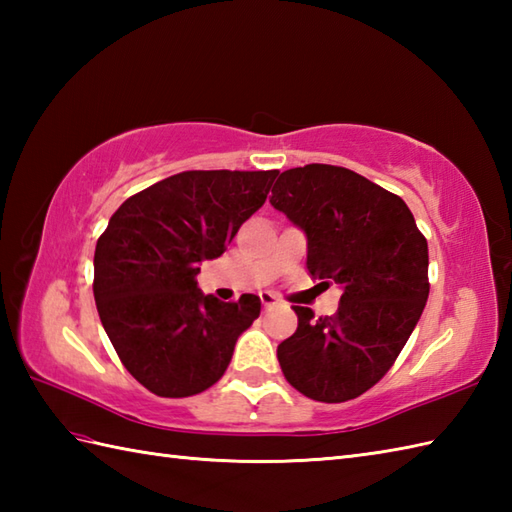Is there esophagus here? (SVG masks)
Returning <instances> with one entry per match:
<instances>
[{
  "mask_svg": "<svg viewBox=\"0 0 512 512\" xmlns=\"http://www.w3.org/2000/svg\"><path fill=\"white\" fill-rule=\"evenodd\" d=\"M259 297H262V303H264V308L266 310H270V308H275L277 306V297L273 295V292H262V295H259Z\"/></svg>",
  "mask_w": 512,
  "mask_h": 512,
  "instance_id": "34e87169",
  "label": "esophagus"
}]
</instances>
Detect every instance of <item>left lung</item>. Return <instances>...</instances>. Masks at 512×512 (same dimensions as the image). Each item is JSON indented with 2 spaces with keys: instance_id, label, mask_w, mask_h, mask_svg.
I'll return each mask as SVG.
<instances>
[{
  "instance_id": "8db88e82",
  "label": "left lung",
  "mask_w": 512,
  "mask_h": 512,
  "mask_svg": "<svg viewBox=\"0 0 512 512\" xmlns=\"http://www.w3.org/2000/svg\"><path fill=\"white\" fill-rule=\"evenodd\" d=\"M270 204L306 231L310 275L343 288L332 317L292 306L299 325L277 347L281 372L312 400L358 398L396 363L424 310L427 239L402 198L345 167L288 169Z\"/></svg>"
}]
</instances>
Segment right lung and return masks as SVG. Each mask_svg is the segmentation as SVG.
<instances>
[{
    "instance_id": "obj_1",
    "label": "right lung",
    "mask_w": 512,
    "mask_h": 512,
    "mask_svg": "<svg viewBox=\"0 0 512 512\" xmlns=\"http://www.w3.org/2000/svg\"><path fill=\"white\" fill-rule=\"evenodd\" d=\"M277 169L182 171L127 198L94 250V301L125 369L151 394L187 398L226 372L257 295L220 301L198 288L268 198Z\"/></svg>"
}]
</instances>
